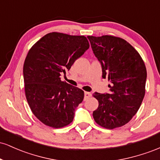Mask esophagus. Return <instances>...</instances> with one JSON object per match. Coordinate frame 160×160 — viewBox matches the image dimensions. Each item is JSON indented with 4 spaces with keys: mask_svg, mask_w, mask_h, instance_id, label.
<instances>
[{
    "mask_svg": "<svg viewBox=\"0 0 160 160\" xmlns=\"http://www.w3.org/2000/svg\"><path fill=\"white\" fill-rule=\"evenodd\" d=\"M84 95H85V100H86L87 98H90L92 94L90 92H85V93H84Z\"/></svg>",
    "mask_w": 160,
    "mask_h": 160,
    "instance_id": "1",
    "label": "esophagus"
}]
</instances>
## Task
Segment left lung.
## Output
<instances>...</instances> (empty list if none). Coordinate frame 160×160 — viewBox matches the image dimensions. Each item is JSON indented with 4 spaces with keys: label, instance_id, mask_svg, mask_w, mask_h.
Returning <instances> with one entry per match:
<instances>
[{
    "label": "left lung",
    "instance_id": "1",
    "mask_svg": "<svg viewBox=\"0 0 160 160\" xmlns=\"http://www.w3.org/2000/svg\"><path fill=\"white\" fill-rule=\"evenodd\" d=\"M87 38L102 65V78L111 82L110 93L93 94L98 101L93 118L108 129L121 127L132 120L144 99V62L136 49L122 38L111 35Z\"/></svg>",
    "mask_w": 160,
    "mask_h": 160
}]
</instances>
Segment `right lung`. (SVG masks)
<instances>
[{"label": "right lung", "mask_w": 160, "mask_h": 160, "mask_svg": "<svg viewBox=\"0 0 160 160\" xmlns=\"http://www.w3.org/2000/svg\"><path fill=\"white\" fill-rule=\"evenodd\" d=\"M89 47L86 37L52 32L28 52L23 66L25 96L32 113L46 126L62 128L73 121L84 92L60 76Z\"/></svg>", "instance_id": "add662e5"}]
</instances>
